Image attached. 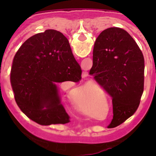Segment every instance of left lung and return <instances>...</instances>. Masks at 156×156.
I'll use <instances>...</instances> for the list:
<instances>
[{"label": "left lung", "mask_w": 156, "mask_h": 156, "mask_svg": "<svg viewBox=\"0 0 156 156\" xmlns=\"http://www.w3.org/2000/svg\"><path fill=\"white\" fill-rule=\"evenodd\" d=\"M90 74L112 97L113 126L134 114L144 90V59L126 30L112 27L101 33L94 47Z\"/></svg>", "instance_id": "1"}]
</instances>
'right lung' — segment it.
<instances>
[{
  "label": "right lung",
  "mask_w": 156,
  "mask_h": 156,
  "mask_svg": "<svg viewBox=\"0 0 156 156\" xmlns=\"http://www.w3.org/2000/svg\"><path fill=\"white\" fill-rule=\"evenodd\" d=\"M68 39L47 30L23 43L14 57L11 84L18 106L38 124H65L69 116L61 103L58 84L81 80Z\"/></svg>",
  "instance_id": "obj_1"
}]
</instances>
